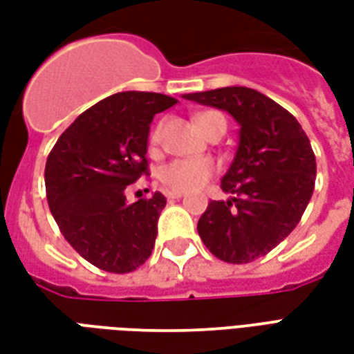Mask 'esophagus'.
<instances>
[{"label": "esophagus", "mask_w": 354, "mask_h": 354, "mask_svg": "<svg viewBox=\"0 0 354 354\" xmlns=\"http://www.w3.org/2000/svg\"><path fill=\"white\" fill-rule=\"evenodd\" d=\"M167 197H169V199H182V197H184V192H167Z\"/></svg>", "instance_id": "esophagus-1"}]
</instances>
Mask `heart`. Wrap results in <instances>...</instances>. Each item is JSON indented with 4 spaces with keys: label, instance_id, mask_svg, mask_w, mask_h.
<instances>
[{
    "label": "heart",
    "instance_id": "obj_1",
    "mask_svg": "<svg viewBox=\"0 0 354 354\" xmlns=\"http://www.w3.org/2000/svg\"><path fill=\"white\" fill-rule=\"evenodd\" d=\"M220 115L216 111H205L197 115V124L201 131H205V124L210 117ZM161 138V127H157L149 134V147H155ZM216 170V165L212 159H174L167 162L159 170V180L165 187L172 192H193L201 189L212 178Z\"/></svg>",
    "mask_w": 354,
    "mask_h": 354
}]
</instances>
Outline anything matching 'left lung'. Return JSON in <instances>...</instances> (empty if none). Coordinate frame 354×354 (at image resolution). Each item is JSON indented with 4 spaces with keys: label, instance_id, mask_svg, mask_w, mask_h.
<instances>
[{
    "label": "left lung",
    "instance_id": "1",
    "mask_svg": "<svg viewBox=\"0 0 354 354\" xmlns=\"http://www.w3.org/2000/svg\"><path fill=\"white\" fill-rule=\"evenodd\" d=\"M184 98L223 109L241 127L237 153L222 178L231 197L208 203L197 223L201 241L227 263L258 260L288 237L311 201V142L296 117L254 88L223 87Z\"/></svg>",
    "mask_w": 354,
    "mask_h": 354
}]
</instances>
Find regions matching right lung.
I'll return each instance as SVG.
<instances>
[{"label": "right lung", "mask_w": 354, "mask_h": 354, "mask_svg": "<svg viewBox=\"0 0 354 354\" xmlns=\"http://www.w3.org/2000/svg\"><path fill=\"white\" fill-rule=\"evenodd\" d=\"M176 98L111 94L83 111L50 149L45 189L50 214L81 258L108 273H131L151 256L167 205L155 192L127 203V187L147 174V136L155 113Z\"/></svg>", "instance_id": "obj_1"}]
</instances>
